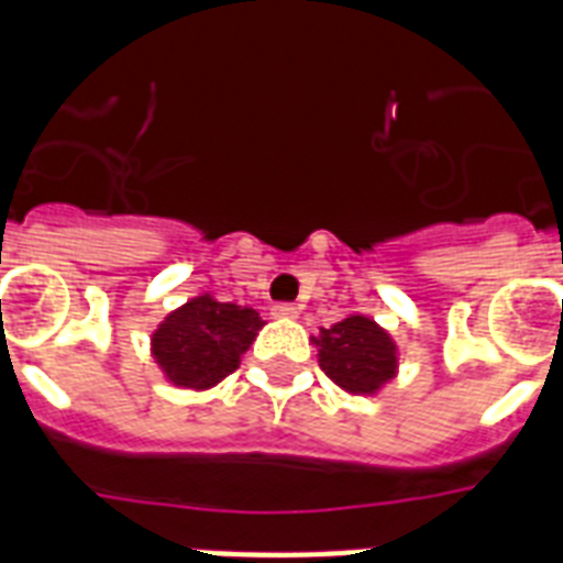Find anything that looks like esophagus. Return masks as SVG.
<instances>
[{
	"instance_id": "obj_1",
	"label": "esophagus",
	"mask_w": 563,
	"mask_h": 563,
	"mask_svg": "<svg viewBox=\"0 0 563 563\" xmlns=\"http://www.w3.org/2000/svg\"><path fill=\"white\" fill-rule=\"evenodd\" d=\"M272 316L274 318H298L300 307H295V303H277V307H272Z\"/></svg>"
}]
</instances>
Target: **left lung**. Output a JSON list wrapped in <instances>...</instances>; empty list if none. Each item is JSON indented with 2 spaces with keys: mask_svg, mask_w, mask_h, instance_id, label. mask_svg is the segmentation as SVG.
I'll return each instance as SVG.
<instances>
[{
  "mask_svg": "<svg viewBox=\"0 0 563 563\" xmlns=\"http://www.w3.org/2000/svg\"><path fill=\"white\" fill-rule=\"evenodd\" d=\"M316 344L321 371L344 391L374 394L397 374V344L365 316H347L321 330Z\"/></svg>",
  "mask_w": 563,
  "mask_h": 563,
  "instance_id": "left-lung-1",
  "label": "left lung"
}]
</instances>
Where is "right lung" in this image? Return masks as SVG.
Listing matches in <instances>:
<instances>
[{
    "mask_svg": "<svg viewBox=\"0 0 563 563\" xmlns=\"http://www.w3.org/2000/svg\"><path fill=\"white\" fill-rule=\"evenodd\" d=\"M263 327L256 309L198 295L166 316L152 335L163 374L184 388H210L239 368V356Z\"/></svg>",
    "mask_w": 563,
    "mask_h": 563,
    "instance_id": "right-lung-1",
    "label": "right lung"
}]
</instances>
